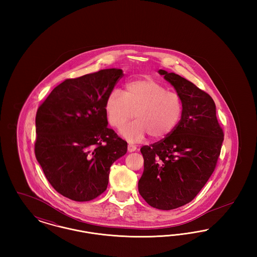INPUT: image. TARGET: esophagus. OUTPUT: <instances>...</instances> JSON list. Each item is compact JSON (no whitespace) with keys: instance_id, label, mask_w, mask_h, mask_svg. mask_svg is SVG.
<instances>
[{"instance_id":"34e87169","label":"esophagus","mask_w":257,"mask_h":257,"mask_svg":"<svg viewBox=\"0 0 257 257\" xmlns=\"http://www.w3.org/2000/svg\"><path fill=\"white\" fill-rule=\"evenodd\" d=\"M137 150V147L133 146V145H128V152H134Z\"/></svg>"}]
</instances>
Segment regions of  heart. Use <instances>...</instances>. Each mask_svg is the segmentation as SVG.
I'll return each instance as SVG.
<instances>
[{
    "label": "heart",
    "mask_w": 257,
    "mask_h": 257,
    "mask_svg": "<svg viewBox=\"0 0 257 257\" xmlns=\"http://www.w3.org/2000/svg\"><path fill=\"white\" fill-rule=\"evenodd\" d=\"M108 122L121 127L134 116L137 119L123 126L120 134L130 143H139L147 135L160 140L171 134L183 113L182 99L153 79L127 83L125 91L113 88L105 101Z\"/></svg>",
    "instance_id": "b5f03b06"
}]
</instances>
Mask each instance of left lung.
<instances>
[{"mask_svg":"<svg viewBox=\"0 0 257 257\" xmlns=\"http://www.w3.org/2000/svg\"><path fill=\"white\" fill-rule=\"evenodd\" d=\"M183 102L175 129L141 152L145 160L140 195L152 207L172 210L192 201L216 168L223 132L212 97L192 82L160 69Z\"/></svg>","mask_w":257,"mask_h":257,"instance_id":"obj_1","label":"left lung"}]
</instances>
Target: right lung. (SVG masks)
Listing matches in <instances>:
<instances>
[{"label":"right lung","mask_w":257,"mask_h":257,"mask_svg":"<svg viewBox=\"0 0 257 257\" xmlns=\"http://www.w3.org/2000/svg\"><path fill=\"white\" fill-rule=\"evenodd\" d=\"M123 71L103 69L56 86L36 116L35 153L47 180L75 201L100 196L127 143L108 128L105 101Z\"/></svg>","instance_id":"right-lung-1"}]
</instances>
